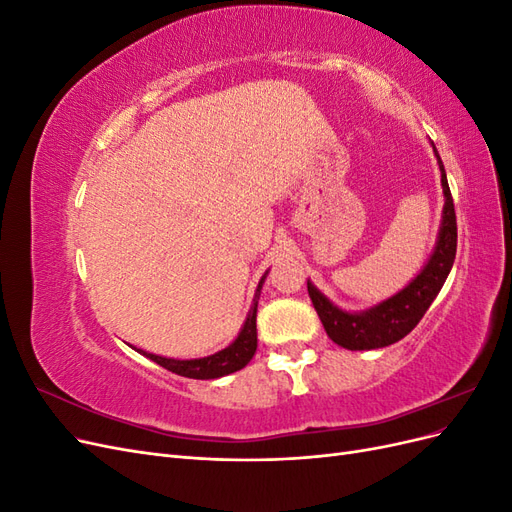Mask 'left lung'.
Returning <instances> with one entry per match:
<instances>
[{
  "mask_svg": "<svg viewBox=\"0 0 512 512\" xmlns=\"http://www.w3.org/2000/svg\"><path fill=\"white\" fill-rule=\"evenodd\" d=\"M431 147L440 166L444 209L436 247H433V252L421 273H418L406 288H401L397 294H393V297L380 301L374 307L363 309V312H346V309L337 307L327 294H322L307 280L309 299H312L316 307L324 331H327V335L337 346H342L346 350H376L404 339L416 324L421 322L429 305L442 290L448 273L453 269L457 252L455 205L451 190H448L446 170L440 160V153L433 143Z\"/></svg>",
  "mask_w": 512,
  "mask_h": 512,
  "instance_id": "1",
  "label": "left lung"
}]
</instances>
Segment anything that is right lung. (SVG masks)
Returning <instances> with one entry per match:
<instances>
[{"label":"right lung","mask_w":512,"mask_h":512,"mask_svg":"<svg viewBox=\"0 0 512 512\" xmlns=\"http://www.w3.org/2000/svg\"><path fill=\"white\" fill-rule=\"evenodd\" d=\"M269 271H265V275L260 277L258 288L254 292V301L250 312H247V318L243 322V327L239 331V335L232 339V342L215 354L203 356V359H168V356H160V354H151L145 350H134L141 352L147 359H151L153 363L162 365L164 369L173 371V374L185 376V378H194V380H215L222 378L228 374H235V371L243 369L247 363L252 361V356L256 352L258 346V337H256V312H258V299H260V290L262 284H265Z\"/></svg>","instance_id":"right-lung-1"}]
</instances>
